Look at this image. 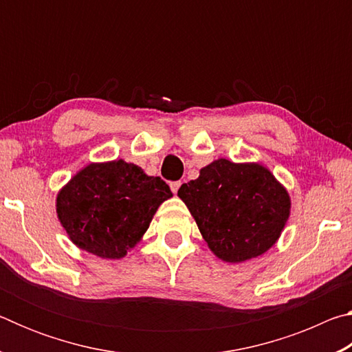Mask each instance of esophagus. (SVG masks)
I'll list each match as a JSON object with an SVG mask.
<instances>
[{
    "label": "esophagus",
    "mask_w": 352,
    "mask_h": 352,
    "mask_svg": "<svg viewBox=\"0 0 352 352\" xmlns=\"http://www.w3.org/2000/svg\"><path fill=\"white\" fill-rule=\"evenodd\" d=\"M169 186H170V190H172V192L177 194V192H178V189H180V186H182V182H170Z\"/></svg>",
    "instance_id": "34e87169"
}]
</instances>
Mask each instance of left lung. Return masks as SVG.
<instances>
[{"label": "left lung", "instance_id": "8db88e82", "mask_svg": "<svg viewBox=\"0 0 352 352\" xmlns=\"http://www.w3.org/2000/svg\"><path fill=\"white\" fill-rule=\"evenodd\" d=\"M178 197L192 214L219 259L231 264L258 258L275 245L290 216V197L259 163L219 158L182 184Z\"/></svg>", "mask_w": 352, "mask_h": 352}]
</instances>
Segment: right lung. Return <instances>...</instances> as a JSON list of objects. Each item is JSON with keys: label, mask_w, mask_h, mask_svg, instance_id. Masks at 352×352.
<instances>
[{"label": "right lung", "mask_w": 352, "mask_h": 352, "mask_svg": "<svg viewBox=\"0 0 352 352\" xmlns=\"http://www.w3.org/2000/svg\"><path fill=\"white\" fill-rule=\"evenodd\" d=\"M172 197L166 182L133 163H91L57 194L58 220L69 239L99 258L119 259L141 241L153 214Z\"/></svg>", "instance_id": "right-lung-1"}]
</instances>
